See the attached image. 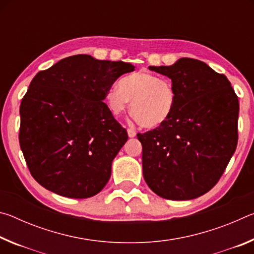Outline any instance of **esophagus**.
Returning a JSON list of instances; mask_svg holds the SVG:
<instances>
[{
  "label": "esophagus",
  "mask_w": 254,
  "mask_h": 254,
  "mask_svg": "<svg viewBox=\"0 0 254 254\" xmlns=\"http://www.w3.org/2000/svg\"><path fill=\"white\" fill-rule=\"evenodd\" d=\"M127 134H128V136L130 137H134L135 135H136V132L133 130V128H131V127H128L127 128Z\"/></svg>",
  "instance_id": "34e87169"
}]
</instances>
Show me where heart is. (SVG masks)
Masks as SVG:
<instances>
[{"label":"heart","instance_id":"obj_1","mask_svg":"<svg viewBox=\"0 0 254 254\" xmlns=\"http://www.w3.org/2000/svg\"><path fill=\"white\" fill-rule=\"evenodd\" d=\"M112 114L118 117L131 101V112L141 127L147 130L160 127L173 117L177 94L173 83L147 70L122 77L119 86H112L105 94Z\"/></svg>","mask_w":254,"mask_h":254}]
</instances>
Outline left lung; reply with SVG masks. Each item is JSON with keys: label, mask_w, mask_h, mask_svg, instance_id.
I'll list each match as a JSON object with an SVG mask.
<instances>
[{"label": "left lung", "mask_w": 254, "mask_h": 254, "mask_svg": "<svg viewBox=\"0 0 254 254\" xmlns=\"http://www.w3.org/2000/svg\"><path fill=\"white\" fill-rule=\"evenodd\" d=\"M149 69L169 77L177 104L166 124L137 134L144 180L162 198H197L217 184L236 149L238 96L225 75L200 60Z\"/></svg>", "instance_id": "left-lung-1"}]
</instances>
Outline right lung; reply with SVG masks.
I'll return each instance as SVG.
<instances>
[{
    "instance_id": "add662e5",
    "label": "right lung",
    "mask_w": 254,
    "mask_h": 254,
    "mask_svg": "<svg viewBox=\"0 0 254 254\" xmlns=\"http://www.w3.org/2000/svg\"><path fill=\"white\" fill-rule=\"evenodd\" d=\"M133 70L128 63L76 55L34 76L20 105L19 141L42 187L69 198H88L105 187L127 133L103 101Z\"/></svg>"
}]
</instances>
